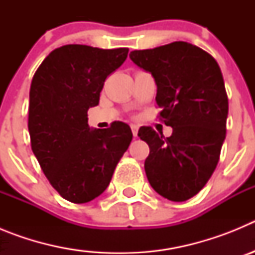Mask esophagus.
Here are the masks:
<instances>
[{
	"label": "esophagus",
	"mask_w": 255,
	"mask_h": 255,
	"mask_svg": "<svg viewBox=\"0 0 255 255\" xmlns=\"http://www.w3.org/2000/svg\"><path fill=\"white\" fill-rule=\"evenodd\" d=\"M138 130H139L138 126L131 125V131H132V135H134V136H136V135H138Z\"/></svg>",
	"instance_id": "34e87169"
}]
</instances>
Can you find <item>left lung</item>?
<instances>
[{"mask_svg": "<svg viewBox=\"0 0 255 255\" xmlns=\"http://www.w3.org/2000/svg\"><path fill=\"white\" fill-rule=\"evenodd\" d=\"M130 58L153 75L159 120L172 128L168 138L150 126L139 129L138 136L149 145L148 181L168 200L190 199L211 179L226 136L229 100L220 66L188 42L132 51Z\"/></svg>", "mask_w": 255, "mask_h": 255, "instance_id": "left-lung-1", "label": "left lung"}]
</instances>
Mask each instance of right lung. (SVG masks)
Wrapping results in <instances>:
<instances>
[{
	"mask_svg": "<svg viewBox=\"0 0 255 255\" xmlns=\"http://www.w3.org/2000/svg\"><path fill=\"white\" fill-rule=\"evenodd\" d=\"M128 52L66 44L44 58L31 80V150L49 184L71 203L102 194L132 139L130 126L121 121L107 129L88 125V110L98 105L105 80Z\"/></svg>",
	"mask_w": 255,
	"mask_h": 255,
	"instance_id": "right-lung-1",
	"label": "right lung"
}]
</instances>
